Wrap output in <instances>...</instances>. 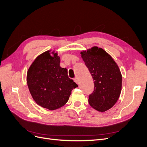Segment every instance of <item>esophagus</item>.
Wrapping results in <instances>:
<instances>
[{
  "instance_id": "1",
  "label": "esophagus",
  "mask_w": 147,
  "mask_h": 147,
  "mask_svg": "<svg viewBox=\"0 0 147 147\" xmlns=\"http://www.w3.org/2000/svg\"><path fill=\"white\" fill-rule=\"evenodd\" d=\"M74 82H76V83L77 84H79V80H78V78H74Z\"/></svg>"
}]
</instances>
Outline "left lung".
Instances as JSON below:
<instances>
[{"label":"left lung","instance_id":"1","mask_svg":"<svg viewBox=\"0 0 147 147\" xmlns=\"http://www.w3.org/2000/svg\"><path fill=\"white\" fill-rule=\"evenodd\" d=\"M80 54L94 80V90L89 96V104L100 112L110 109L121 93L122 77L118 65L109 54L97 47Z\"/></svg>","mask_w":147,"mask_h":147}]
</instances>
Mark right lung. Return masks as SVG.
I'll return each instance as SVG.
<instances>
[{"instance_id":"right-lung-1","label":"right lung","mask_w":147,"mask_h":147,"mask_svg":"<svg viewBox=\"0 0 147 147\" xmlns=\"http://www.w3.org/2000/svg\"><path fill=\"white\" fill-rule=\"evenodd\" d=\"M50 51H47L36 58L27 72L26 82L37 104L54 110L66 104L71 91L78 85L68 78L67 69L60 66L57 53Z\"/></svg>"}]
</instances>
